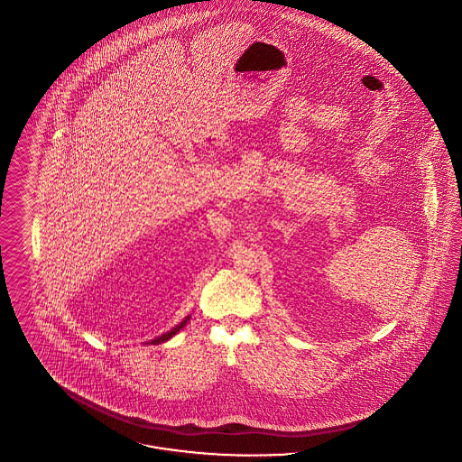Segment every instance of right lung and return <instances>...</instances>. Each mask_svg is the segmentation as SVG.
Instances as JSON below:
<instances>
[{
	"label": "right lung",
	"mask_w": 462,
	"mask_h": 462,
	"mask_svg": "<svg viewBox=\"0 0 462 462\" xmlns=\"http://www.w3.org/2000/svg\"><path fill=\"white\" fill-rule=\"evenodd\" d=\"M189 319H190V314H189V316H185L184 319H182V321H180V323H179L177 327H173V328H171L170 332L163 333L162 337H156V338H152V340H151V342H148V344H154V346H156V344H162V342H165V340H170V338H171V337H173L175 333L180 332V330L184 328Z\"/></svg>",
	"instance_id": "obj_1"
}]
</instances>
